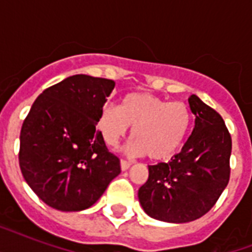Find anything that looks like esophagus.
Returning a JSON list of instances; mask_svg holds the SVG:
<instances>
[{"label": "esophagus", "instance_id": "obj_1", "mask_svg": "<svg viewBox=\"0 0 252 252\" xmlns=\"http://www.w3.org/2000/svg\"><path fill=\"white\" fill-rule=\"evenodd\" d=\"M130 165H132V163L128 161H126V159H122V161H120V167H122L123 171H126V170L130 167Z\"/></svg>", "mask_w": 252, "mask_h": 252}]
</instances>
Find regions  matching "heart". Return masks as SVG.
Wrapping results in <instances>:
<instances>
[{"label": "heart", "mask_w": 252, "mask_h": 252, "mask_svg": "<svg viewBox=\"0 0 252 252\" xmlns=\"http://www.w3.org/2000/svg\"><path fill=\"white\" fill-rule=\"evenodd\" d=\"M191 126L186 104L168 102L149 93H130L122 106L106 104L98 119V129L107 145L116 146L130 126L134 140L128 152L146 154L152 161H167L180 149Z\"/></svg>", "instance_id": "heart-1"}]
</instances>
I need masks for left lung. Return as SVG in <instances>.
I'll use <instances>...</instances> for the list:
<instances>
[{
  "instance_id": "8db88e82",
  "label": "left lung",
  "mask_w": 252,
  "mask_h": 252,
  "mask_svg": "<svg viewBox=\"0 0 252 252\" xmlns=\"http://www.w3.org/2000/svg\"><path fill=\"white\" fill-rule=\"evenodd\" d=\"M195 126L180 153L149 166L138 201L152 219L191 222L209 212L229 183L231 137L222 118L196 95L188 98Z\"/></svg>"
}]
</instances>
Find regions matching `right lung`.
<instances>
[{
	"mask_svg": "<svg viewBox=\"0 0 252 252\" xmlns=\"http://www.w3.org/2000/svg\"><path fill=\"white\" fill-rule=\"evenodd\" d=\"M115 82L77 74L44 90L21 130L22 175L53 209L90 208L120 174V161L96 129Z\"/></svg>",
	"mask_w": 252,
	"mask_h": 252,
	"instance_id": "obj_1",
	"label": "right lung"
}]
</instances>
